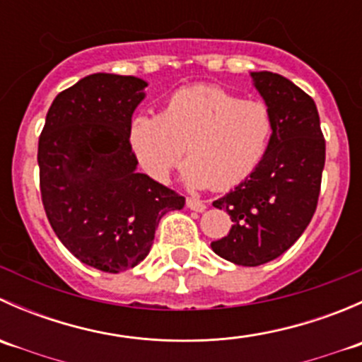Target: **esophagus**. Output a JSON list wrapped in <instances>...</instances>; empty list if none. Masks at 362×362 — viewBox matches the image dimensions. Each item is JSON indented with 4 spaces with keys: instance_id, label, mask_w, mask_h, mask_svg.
Instances as JSON below:
<instances>
[{
    "instance_id": "1",
    "label": "esophagus",
    "mask_w": 362,
    "mask_h": 362,
    "mask_svg": "<svg viewBox=\"0 0 362 362\" xmlns=\"http://www.w3.org/2000/svg\"><path fill=\"white\" fill-rule=\"evenodd\" d=\"M187 206L194 211H204L206 210V204L198 198H187Z\"/></svg>"
}]
</instances>
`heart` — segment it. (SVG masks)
<instances>
[{"instance_id":"heart-1","label":"heart","mask_w":362,"mask_h":362,"mask_svg":"<svg viewBox=\"0 0 362 362\" xmlns=\"http://www.w3.org/2000/svg\"><path fill=\"white\" fill-rule=\"evenodd\" d=\"M273 131L275 120L264 101L243 100L218 86H192L175 90L163 113L134 117L129 141L154 180L166 182L187 147L185 184L228 191L261 166Z\"/></svg>"}]
</instances>
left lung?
<instances>
[{
	"label": "left lung",
	"mask_w": 362,
	"mask_h": 362,
	"mask_svg": "<svg viewBox=\"0 0 362 362\" xmlns=\"http://www.w3.org/2000/svg\"><path fill=\"white\" fill-rule=\"evenodd\" d=\"M275 120L269 151L261 166L214 202L233 226L211 250L238 266L273 261L294 245L315 214L326 140L315 101L279 73H250Z\"/></svg>",
	"instance_id": "obj_1"
}]
</instances>
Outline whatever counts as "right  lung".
Returning a JSON list of instances; mask_svg holds the SVG:
<instances>
[{
  "label": "right lung",
  "mask_w": 362,
  "mask_h": 362,
  "mask_svg": "<svg viewBox=\"0 0 362 362\" xmlns=\"http://www.w3.org/2000/svg\"><path fill=\"white\" fill-rule=\"evenodd\" d=\"M145 87L136 76H86L57 94L40 134L47 218L78 261L107 273L144 261L160 217L185 204L184 196L136 171L129 129Z\"/></svg>",
  "instance_id": "add662e5"
}]
</instances>
